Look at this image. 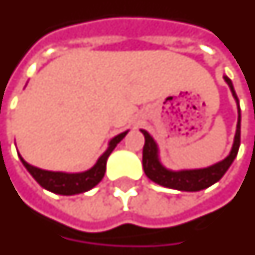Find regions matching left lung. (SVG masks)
Listing matches in <instances>:
<instances>
[{
  "label": "left lung",
  "instance_id": "left-lung-1",
  "mask_svg": "<svg viewBox=\"0 0 255 255\" xmlns=\"http://www.w3.org/2000/svg\"><path fill=\"white\" fill-rule=\"evenodd\" d=\"M223 79L231 89L232 96H234L238 106L237 133L234 137V144H232L230 155L227 156L224 160L219 161L213 166L206 167V168L181 171L168 170L161 164L160 159H159V148H157V144L153 140V137L146 130L141 129V133L145 137V144L142 148V167H144L145 175L149 178L150 181L160 185V186L175 189V190L200 191L220 181L223 175L227 172V170L230 168L232 161L237 157L239 145H241V107H239V99L235 94L232 81L227 76H223Z\"/></svg>",
  "mask_w": 255,
  "mask_h": 255
}]
</instances>
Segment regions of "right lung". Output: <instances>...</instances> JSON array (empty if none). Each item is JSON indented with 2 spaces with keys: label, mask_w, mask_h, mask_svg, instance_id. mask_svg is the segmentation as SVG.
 <instances>
[{
  "label": "right lung",
  "mask_w": 255,
  "mask_h": 255,
  "mask_svg": "<svg viewBox=\"0 0 255 255\" xmlns=\"http://www.w3.org/2000/svg\"><path fill=\"white\" fill-rule=\"evenodd\" d=\"M128 131L129 130H126L124 133L115 135L114 138H111L105 153L100 156L92 168H89L84 172L70 174V172H61V171H46L28 164L20 155H18V157H20L24 167L28 170L29 174L33 176V179L38 182L43 189L51 191V193H55V194H61V196L80 194V193L91 190L92 187L96 186L103 179L109 156L115 149V146L124 140V137L128 134Z\"/></svg>",
  "instance_id": "1"
}]
</instances>
